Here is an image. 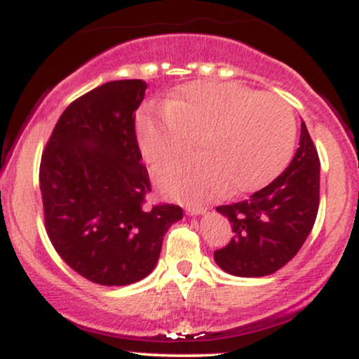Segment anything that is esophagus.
Masks as SVG:
<instances>
[{
    "label": "esophagus",
    "instance_id": "34e87169",
    "mask_svg": "<svg viewBox=\"0 0 359 359\" xmlns=\"http://www.w3.org/2000/svg\"><path fill=\"white\" fill-rule=\"evenodd\" d=\"M185 212L191 214V216H201V214L208 212V209L199 204H192V205H185Z\"/></svg>",
    "mask_w": 359,
    "mask_h": 359
}]
</instances>
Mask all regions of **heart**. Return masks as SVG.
I'll use <instances>...</instances> for the list:
<instances>
[{
  "instance_id": "heart-1",
  "label": "heart",
  "mask_w": 359,
  "mask_h": 359,
  "mask_svg": "<svg viewBox=\"0 0 359 359\" xmlns=\"http://www.w3.org/2000/svg\"><path fill=\"white\" fill-rule=\"evenodd\" d=\"M138 147L151 168L182 158L196 140V158L167 167L156 184L167 196L205 201L265 187L285 168L295 143L294 111L282 97L238 82H191L137 123Z\"/></svg>"
}]
</instances>
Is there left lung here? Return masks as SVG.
Here are the masks:
<instances>
[{
	"instance_id": "obj_1",
	"label": "left lung",
	"mask_w": 359,
	"mask_h": 359,
	"mask_svg": "<svg viewBox=\"0 0 359 359\" xmlns=\"http://www.w3.org/2000/svg\"><path fill=\"white\" fill-rule=\"evenodd\" d=\"M319 155L306 123L290 165L250 199L217 205L234 236L214 251L222 270L236 277H265L287 265L306 243L319 209Z\"/></svg>"
}]
</instances>
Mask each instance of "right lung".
Segmentation results:
<instances>
[{"instance_id":"right-lung-1","label":"right lung","mask_w":359,"mask_h":359,"mask_svg":"<svg viewBox=\"0 0 359 359\" xmlns=\"http://www.w3.org/2000/svg\"><path fill=\"white\" fill-rule=\"evenodd\" d=\"M142 79L111 81L67 106L40 162L45 229L74 271L100 285H130L158 262L180 205H145L151 191L135 131Z\"/></svg>"}]
</instances>
